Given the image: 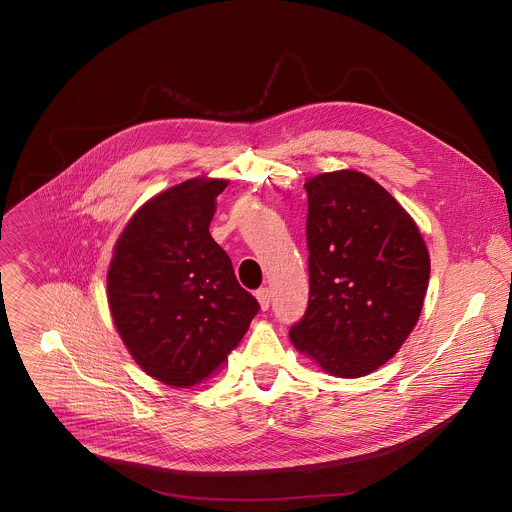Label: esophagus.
Here are the masks:
<instances>
[{
  "mask_svg": "<svg viewBox=\"0 0 512 512\" xmlns=\"http://www.w3.org/2000/svg\"><path fill=\"white\" fill-rule=\"evenodd\" d=\"M255 296H257V300L261 304V310H269V306H271V290L269 288H259L255 292Z\"/></svg>",
  "mask_w": 512,
  "mask_h": 512,
  "instance_id": "1",
  "label": "esophagus"
}]
</instances>
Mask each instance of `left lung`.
Returning <instances> with one entry per match:
<instances>
[{
    "label": "left lung",
    "mask_w": 512,
    "mask_h": 512,
    "mask_svg": "<svg viewBox=\"0 0 512 512\" xmlns=\"http://www.w3.org/2000/svg\"><path fill=\"white\" fill-rule=\"evenodd\" d=\"M304 188L310 294L288 336L330 375L363 377L414 330L430 255L414 220L367 174L324 172Z\"/></svg>",
    "instance_id": "1"
}]
</instances>
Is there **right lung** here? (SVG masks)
Listing matches in <instances>:
<instances>
[{
    "label": "right lung",
    "instance_id": "right-lung-1",
    "mask_svg": "<svg viewBox=\"0 0 512 512\" xmlns=\"http://www.w3.org/2000/svg\"><path fill=\"white\" fill-rule=\"evenodd\" d=\"M226 186L218 178L172 186L143 204L115 243L108 271L115 328L137 365L165 385L210 377L259 312L208 229Z\"/></svg>",
    "mask_w": 512,
    "mask_h": 512
}]
</instances>
